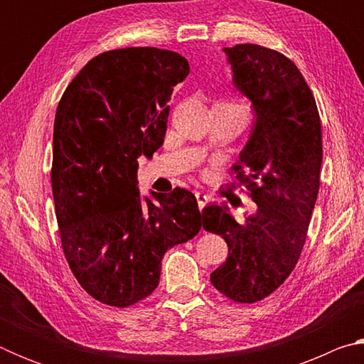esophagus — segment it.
I'll return each instance as SVG.
<instances>
[{"instance_id": "obj_1", "label": "esophagus", "mask_w": 364, "mask_h": 364, "mask_svg": "<svg viewBox=\"0 0 364 364\" xmlns=\"http://www.w3.org/2000/svg\"><path fill=\"white\" fill-rule=\"evenodd\" d=\"M196 199H197V205H199V210L202 212L208 202V196H205L204 193H196Z\"/></svg>"}]
</instances>
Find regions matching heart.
Instances as JSON below:
<instances>
[{
    "label": "heart",
    "instance_id": "obj_1",
    "mask_svg": "<svg viewBox=\"0 0 364 364\" xmlns=\"http://www.w3.org/2000/svg\"><path fill=\"white\" fill-rule=\"evenodd\" d=\"M226 104H239V106H245L242 102H237V101H231V102H226Z\"/></svg>",
    "mask_w": 364,
    "mask_h": 364
}]
</instances>
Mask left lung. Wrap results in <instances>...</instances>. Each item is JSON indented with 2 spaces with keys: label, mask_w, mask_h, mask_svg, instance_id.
I'll return each mask as SVG.
<instances>
[{
  "label": "left lung",
  "mask_w": 364,
  "mask_h": 364,
  "mask_svg": "<svg viewBox=\"0 0 364 364\" xmlns=\"http://www.w3.org/2000/svg\"><path fill=\"white\" fill-rule=\"evenodd\" d=\"M234 85L255 109V125L230 173L244 184L257 212L237 223L221 207L202 212L205 231L230 249L210 274L217 291L237 304L273 294L297 264L319 191L321 120L315 96L291 59L260 45L225 48Z\"/></svg>",
  "instance_id": "left-lung-1"
}]
</instances>
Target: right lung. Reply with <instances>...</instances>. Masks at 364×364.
I'll return each instance as SVG.
<instances>
[{
  "mask_svg": "<svg viewBox=\"0 0 364 364\" xmlns=\"http://www.w3.org/2000/svg\"><path fill=\"white\" fill-rule=\"evenodd\" d=\"M181 54L122 48L97 54L56 110L51 184L65 260L101 304L125 308L159 286L165 252L200 231L196 196L175 188L143 200L138 159L164 144Z\"/></svg>",
  "mask_w": 364,
  "mask_h": 364,
  "instance_id": "right-lung-1",
  "label": "right lung"
}]
</instances>
